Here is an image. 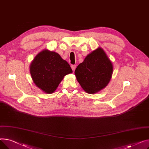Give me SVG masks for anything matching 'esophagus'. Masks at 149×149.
Returning <instances> with one entry per match:
<instances>
[{
  "label": "esophagus",
  "instance_id": "34e87169",
  "mask_svg": "<svg viewBox=\"0 0 149 149\" xmlns=\"http://www.w3.org/2000/svg\"><path fill=\"white\" fill-rule=\"evenodd\" d=\"M71 68H72V69L73 71H74L75 69V68H76V65H71Z\"/></svg>",
  "mask_w": 149,
  "mask_h": 149
}]
</instances>
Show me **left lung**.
<instances>
[{
	"label": "left lung",
	"instance_id": "8db88e82",
	"mask_svg": "<svg viewBox=\"0 0 149 149\" xmlns=\"http://www.w3.org/2000/svg\"><path fill=\"white\" fill-rule=\"evenodd\" d=\"M113 65L104 51L98 48L86 57L75 70L76 79L83 90L93 94L104 89L110 81Z\"/></svg>",
	"mask_w": 149,
	"mask_h": 149
}]
</instances>
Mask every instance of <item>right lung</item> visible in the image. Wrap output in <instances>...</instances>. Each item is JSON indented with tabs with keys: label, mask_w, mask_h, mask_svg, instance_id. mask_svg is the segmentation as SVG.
Instances as JSON below:
<instances>
[{
	"label": "right lung",
	"mask_w": 149,
	"mask_h": 149,
	"mask_svg": "<svg viewBox=\"0 0 149 149\" xmlns=\"http://www.w3.org/2000/svg\"><path fill=\"white\" fill-rule=\"evenodd\" d=\"M29 69L36 86L46 93H53L64 77L72 72L68 63L58 53L47 49L37 55Z\"/></svg>",
	"instance_id": "obj_1"
}]
</instances>
